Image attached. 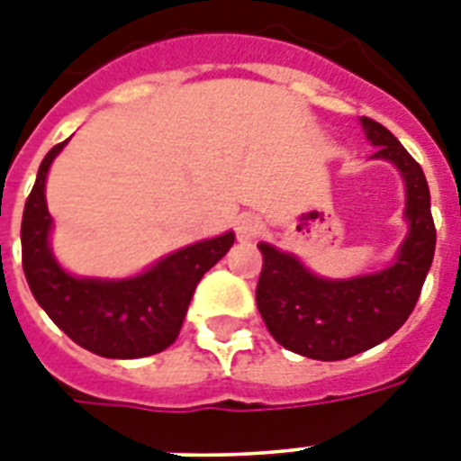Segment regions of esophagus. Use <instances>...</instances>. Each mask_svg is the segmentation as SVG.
Instances as JSON below:
<instances>
[{"instance_id": "1", "label": "esophagus", "mask_w": 461, "mask_h": 461, "mask_svg": "<svg viewBox=\"0 0 461 461\" xmlns=\"http://www.w3.org/2000/svg\"><path fill=\"white\" fill-rule=\"evenodd\" d=\"M260 231H263V222H260L258 217H253V215L241 217V222H239V237L256 239Z\"/></svg>"}]
</instances>
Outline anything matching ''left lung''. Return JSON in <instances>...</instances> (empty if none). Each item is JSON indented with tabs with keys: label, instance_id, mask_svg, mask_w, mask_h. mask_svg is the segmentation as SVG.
I'll return each mask as SVG.
<instances>
[{
	"label": "left lung",
	"instance_id": "1",
	"mask_svg": "<svg viewBox=\"0 0 461 461\" xmlns=\"http://www.w3.org/2000/svg\"><path fill=\"white\" fill-rule=\"evenodd\" d=\"M373 158L390 159L407 181L411 222L400 256L383 273L354 280L315 277L289 253L258 244L263 256L256 303L270 335L289 351L318 361H342L385 342L414 311L436 253V224L421 165L385 126L364 117Z\"/></svg>",
	"mask_w": 461,
	"mask_h": 461
}]
</instances>
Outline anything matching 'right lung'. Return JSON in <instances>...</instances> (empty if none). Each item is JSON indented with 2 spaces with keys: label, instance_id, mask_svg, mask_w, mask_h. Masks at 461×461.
Returning a JSON list of instances; mask_svg holds the SVG:
<instances>
[{
  "label": "right lung",
  "instance_id": "obj_1",
  "mask_svg": "<svg viewBox=\"0 0 461 461\" xmlns=\"http://www.w3.org/2000/svg\"><path fill=\"white\" fill-rule=\"evenodd\" d=\"M67 143V140H64ZM45 155L21 220V258L32 296L54 325L78 347L104 358H140L165 351L176 339L195 285L230 251L234 234L208 239L167 256L148 273L122 282L78 280L57 266L47 234L45 179L54 155Z\"/></svg>",
  "mask_w": 461,
  "mask_h": 461
}]
</instances>
